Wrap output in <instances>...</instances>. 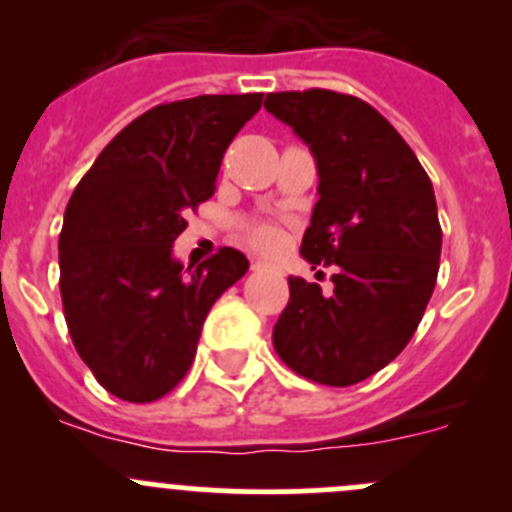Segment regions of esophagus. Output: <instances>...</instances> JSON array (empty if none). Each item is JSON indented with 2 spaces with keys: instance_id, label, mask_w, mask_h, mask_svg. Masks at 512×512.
I'll list each match as a JSON object with an SVG mask.
<instances>
[{
  "instance_id": "obj_1",
  "label": "esophagus",
  "mask_w": 512,
  "mask_h": 512,
  "mask_svg": "<svg viewBox=\"0 0 512 512\" xmlns=\"http://www.w3.org/2000/svg\"><path fill=\"white\" fill-rule=\"evenodd\" d=\"M252 270H255V272H270L272 267L265 265V262H252Z\"/></svg>"
}]
</instances>
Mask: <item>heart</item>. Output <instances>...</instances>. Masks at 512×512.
<instances>
[{"instance_id": "obj_1", "label": "heart", "mask_w": 512, "mask_h": 512, "mask_svg": "<svg viewBox=\"0 0 512 512\" xmlns=\"http://www.w3.org/2000/svg\"><path fill=\"white\" fill-rule=\"evenodd\" d=\"M242 237L255 250L270 252L282 242V230L275 223H242Z\"/></svg>"}]
</instances>
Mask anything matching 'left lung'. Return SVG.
I'll list each match as a JSON object with an SVG mask.
<instances>
[{
    "mask_svg": "<svg viewBox=\"0 0 512 512\" xmlns=\"http://www.w3.org/2000/svg\"><path fill=\"white\" fill-rule=\"evenodd\" d=\"M265 108L317 160L319 200L299 252L337 270L332 294L289 277L272 344L304 379L359 384L404 352L436 287L443 232L433 185L409 143L361 98L280 91Z\"/></svg>",
    "mask_w": 512,
    "mask_h": 512,
    "instance_id": "obj_1",
    "label": "left lung"
}]
</instances>
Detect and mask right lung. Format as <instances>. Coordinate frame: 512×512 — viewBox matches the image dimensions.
Listing matches in <instances>:
<instances>
[{"label": "right lung", "instance_id": "1", "mask_svg": "<svg viewBox=\"0 0 512 512\" xmlns=\"http://www.w3.org/2000/svg\"><path fill=\"white\" fill-rule=\"evenodd\" d=\"M262 94L160 103L128 123L79 180L59 235L66 327L96 381L131 404L188 374L215 299L250 262L232 247L185 270L173 242L215 193L232 138Z\"/></svg>", "mask_w": 512, "mask_h": 512}]
</instances>
